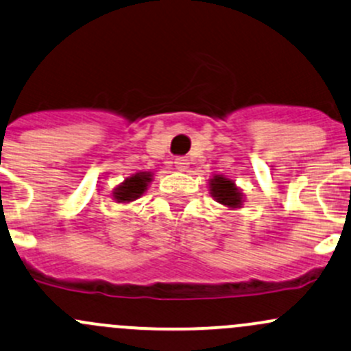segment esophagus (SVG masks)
I'll use <instances>...</instances> for the list:
<instances>
[{"mask_svg":"<svg viewBox=\"0 0 351 351\" xmlns=\"http://www.w3.org/2000/svg\"><path fill=\"white\" fill-rule=\"evenodd\" d=\"M188 158H185V156H180V158H176L175 160V166H176V169H180V171H185V169L188 168Z\"/></svg>","mask_w":351,"mask_h":351,"instance_id":"34e87169","label":"esophagus"}]
</instances>
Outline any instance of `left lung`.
Returning <instances> with one entry per match:
<instances>
[{"mask_svg": "<svg viewBox=\"0 0 351 351\" xmlns=\"http://www.w3.org/2000/svg\"><path fill=\"white\" fill-rule=\"evenodd\" d=\"M212 191L215 200H219L220 204L227 206H234L237 208L239 205L242 204V195L239 193V190L235 188L234 183L230 180L223 178V176H215L212 180Z\"/></svg>", "mask_w": 351, "mask_h": 351, "instance_id": "1", "label": "left lung"}]
</instances>
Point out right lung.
<instances>
[{"label":"right lung","instance_id":"right-lung-1","mask_svg":"<svg viewBox=\"0 0 351 351\" xmlns=\"http://www.w3.org/2000/svg\"><path fill=\"white\" fill-rule=\"evenodd\" d=\"M149 180H151L149 173L131 176V178H128L123 185L116 188V191H114V198H116L117 202L136 200V198H139L143 193H145Z\"/></svg>","mask_w":351,"mask_h":351}]
</instances>
